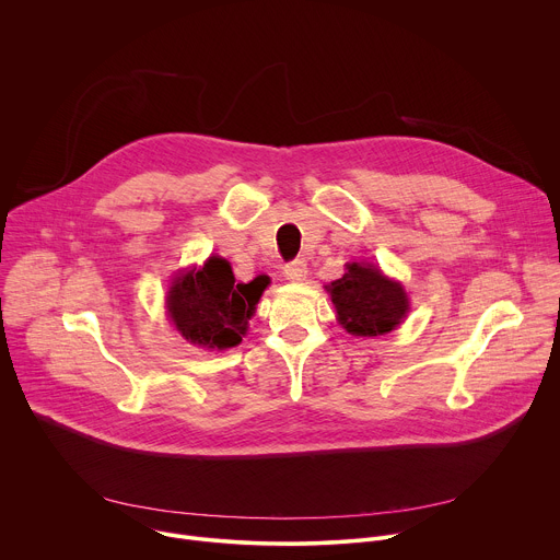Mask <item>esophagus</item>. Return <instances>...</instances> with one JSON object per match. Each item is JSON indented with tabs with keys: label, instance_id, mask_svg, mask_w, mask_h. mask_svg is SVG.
<instances>
[{
	"label": "esophagus",
	"instance_id": "34e87169",
	"mask_svg": "<svg viewBox=\"0 0 560 560\" xmlns=\"http://www.w3.org/2000/svg\"><path fill=\"white\" fill-rule=\"evenodd\" d=\"M283 275H285V279H290V281H303L305 275H307V264L301 261V259H294V261L285 264Z\"/></svg>",
	"mask_w": 560,
	"mask_h": 560
}]
</instances>
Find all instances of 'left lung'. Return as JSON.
<instances>
[{"instance_id":"left-lung-1","label":"left lung","mask_w":560,"mask_h":560,"mask_svg":"<svg viewBox=\"0 0 560 560\" xmlns=\"http://www.w3.org/2000/svg\"><path fill=\"white\" fill-rule=\"evenodd\" d=\"M340 325L355 336H381L400 325L409 310L407 292L376 266L349 264L347 272L327 285Z\"/></svg>"}]
</instances>
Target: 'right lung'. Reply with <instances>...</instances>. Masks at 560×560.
<instances>
[{"instance_id":"right-lung-1","label":"right lung","mask_w":560,"mask_h":560,"mask_svg":"<svg viewBox=\"0 0 560 560\" xmlns=\"http://www.w3.org/2000/svg\"><path fill=\"white\" fill-rule=\"evenodd\" d=\"M268 277L235 283L226 259L211 257L205 268L179 275L166 296L168 316L177 331L194 345L235 347L246 334Z\"/></svg>"}]
</instances>
